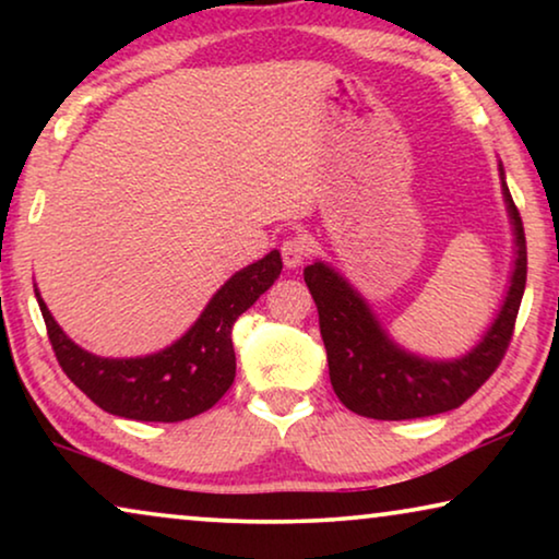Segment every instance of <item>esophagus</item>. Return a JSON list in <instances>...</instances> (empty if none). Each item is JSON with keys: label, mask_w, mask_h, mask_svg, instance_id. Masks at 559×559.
Segmentation results:
<instances>
[{"label": "esophagus", "mask_w": 559, "mask_h": 559, "mask_svg": "<svg viewBox=\"0 0 559 559\" xmlns=\"http://www.w3.org/2000/svg\"><path fill=\"white\" fill-rule=\"evenodd\" d=\"M282 262H285V266H289V270H295V266H300L305 259H308L310 254V243L302 239V236H289V239L282 241Z\"/></svg>", "instance_id": "1"}]
</instances>
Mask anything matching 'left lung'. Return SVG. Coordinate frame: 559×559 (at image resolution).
<instances>
[{
    "label": "left lung",
    "mask_w": 559,
    "mask_h": 559,
    "mask_svg": "<svg viewBox=\"0 0 559 559\" xmlns=\"http://www.w3.org/2000/svg\"><path fill=\"white\" fill-rule=\"evenodd\" d=\"M501 173V190L514 228V272L499 316L476 348L450 361L409 354L389 338L369 302L333 266L312 262L305 282L318 305L331 384L350 412L371 419H417L455 409L499 369L514 333L526 285V239L522 216Z\"/></svg>",
    "instance_id": "left-lung-1"
}]
</instances>
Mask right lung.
Segmentation results:
<instances>
[{"mask_svg": "<svg viewBox=\"0 0 559 559\" xmlns=\"http://www.w3.org/2000/svg\"><path fill=\"white\" fill-rule=\"evenodd\" d=\"M280 272L282 257L274 249L236 272L182 338L136 358H102L83 350L56 323L37 289L35 297L60 369L91 402L109 415L140 423H180L211 409L234 384L231 328L274 285Z\"/></svg>", "mask_w": 559, "mask_h": 559, "instance_id": "right-lung-1", "label": "right lung"}]
</instances>
